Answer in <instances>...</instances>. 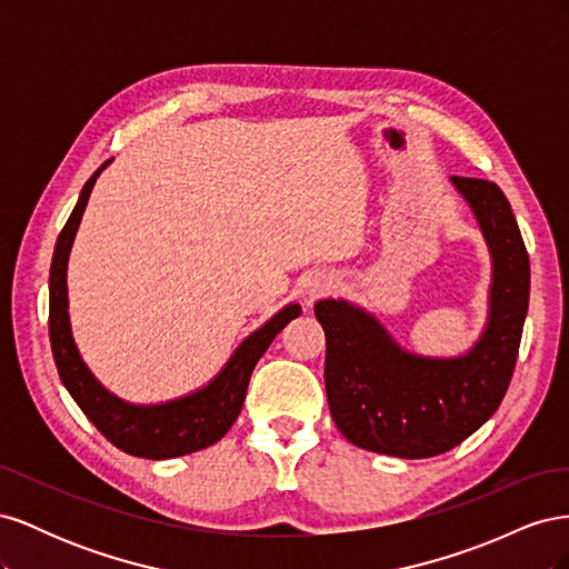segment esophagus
Masks as SVG:
<instances>
[{
  "mask_svg": "<svg viewBox=\"0 0 569 569\" xmlns=\"http://www.w3.org/2000/svg\"><path fill=\"white\" fill-rule=\"evenodd\" d=\"M330 289H332V280H322V282H316V284H313L311 295L318 297V295H325V291H330Z\"/></svg>",
  "mask_w": 569,
  "mask_h": 569,
  "instance_id": "esophagus-1",
  "label": "esophagus"
}]
</instances>
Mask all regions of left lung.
<instances>
[{
    "label": "left lung",
    "mask_w": 569,
    "mask_h": 569,
    "mask_svg": "<svg viewBox=\"0 0 569 569\" xmlns=\"http://www.w3.org/2000/svg\"><path fill=\"white\" fill-rule=\"evenodd\" d=\"M493 261L489 322L458 358L403 351L385 327L347 301L316 303L325 330V389L339 432L366 451L432 458L451 451L501 406L529 306V256L501 187L453 176Z\"/></svg>",
    "instance_id": "1"
}]
</instances>
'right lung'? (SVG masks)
<instances>
[{"mask_svg":"<svg viewBox=\"0 0 569 569\" xmlns=\"http://www.w3.org/2000/svg\"><path fill=\"white\" fill-rule=\"evenodd\" d=\"M109 161L101 166L107 168ZM97 173L84 182L80 199L71 218L57 239L54 258H51L49 270V341L51 353L59 377L68 393L88 420L104 435L116 449L126 451L137 458L166 460L178 458L206 449L226 437L232 422L242 410L249 377L258 363V358L266 353L270 341L282 332V327L301 313L299 303H289L278 316H272L261 330L242 341V347L234 351L228 366L216 380L194 393L184 396L178 401H168L161 406H132L116 399L101 387L94 375L82 363L71 335V322H68V291H66V263L68 251H71L73 237L78 232L84 206H88L90 192L94 187Z\"/></svg>","mask_w":569,"mask_h":569,"instance_id":"add662e5","label":"right lung"}]
</instances>
